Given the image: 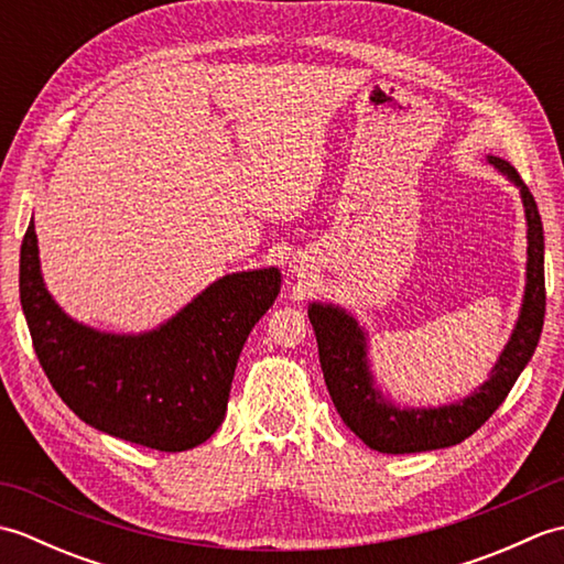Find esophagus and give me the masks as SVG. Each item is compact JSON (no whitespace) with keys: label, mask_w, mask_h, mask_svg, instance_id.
I'll list each match as a JSON object with an SVG mask.
<instances>
[{"label":"esophagus","mask_w":564,"mask_h":564,"mask_svg":"<svg viewBox=\"0 0 564 564\" xmlns=\"http://www.w3.org/2000/svg\"><path fill=\"white\" fill-rule=\"evenodd\" d=\"M291 273H297V275H301V269H297V267H293V269H291Z\"/></svg>","instance_id":"1"}]
</instances>
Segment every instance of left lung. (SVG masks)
<instances>
[{"label": "left lung", "mask_w": 564, "mask_h": 564, "mask_svg": "<svg viewBox=\"0 0 564 564\" xmlns=\"http://www.w3.org/2000/svg\"><path fill=\"white\" fill-rule=\"evenodd\" d=\"M485 160L519 188L525 218V285L519 317L485 382L465 398L446 404H402L380 388L370 361V334L351 310L322 301L307 305L329 398L341 422L378 453L438 451L475 434L505 402L541 339L545 317V237L541 213L529 186L509 162L492 154Z\"/></svg>", "instance_id": "8db88e82"}]
</instances>
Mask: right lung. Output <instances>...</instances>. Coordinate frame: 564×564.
<instances>
[{"label": "right lung", "mask_w": 564, "mask_h": 564, "mask_svg": "<svg viewBox=\"0 0 564 564\" xmlns=\"http://www.w3.org/2000/svg\"><path fill=\"white\" fill-rule=\"evenodd\" d=\"M281 269L225 273L158 327L106 332L67 315L47 291L33 218L19 293L35 356L84 424L178 453L220 429L242 346L281 293Z\"/></svg>", "instance_id": "1"}]
</instances>
